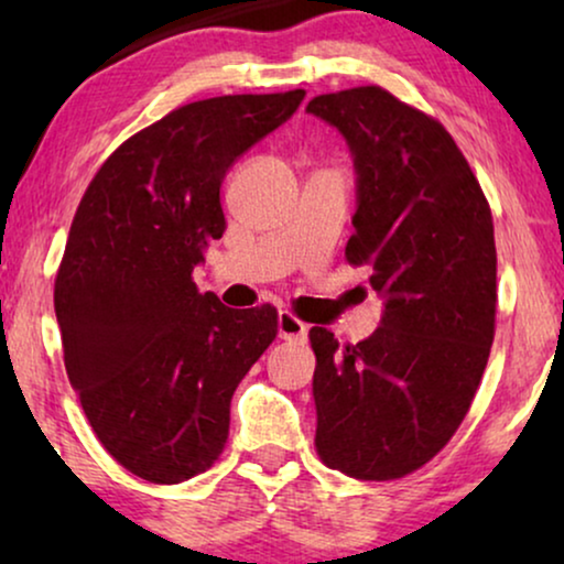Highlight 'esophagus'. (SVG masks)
Here are the masks:
<instances>
[{"label": "esophagus", "mask_w": 564, "mask_h": 564, "mask_svg": "<svg viewBox=\"0 0 564 564\" xmlns=\"http://www.w3.org/2000/svg\"><path fill=\"white\" fill-rule=\"evenodd\" d=\"M276 334H280V338H288V341H305L307 326L290 311H280V315H276Z\"/></svg>", "instance_id": "1"}]
</instances>
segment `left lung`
I'll list each match as a JSON object with an SVG mask.
<instances>
[{"label":"left lung","mask_w":564,"mask_h":564,"mask_svg":"<svg viewBox=\"0 0 564 564\" xmlns=\"http://www.w3.org/2000/svg\"><path fill=\"white\" fill-rule=\"evenodd\" d=\"M357 174L346 259L382 297L372 336L311 328L315 446L330 469L395 480L426 465L469 411L496 334V238L473 169L442 122L380 87L321 95Z\"/></svg>","instance_id":"left-lung-1"}]
</instances>
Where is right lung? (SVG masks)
Wrapping results in <instances>:
<instances>
[{
	"mask_svg": "<svg viewBox=\"0 0 564 564\" xmlns=\"http://www.w3.org/2000/svg\"><path fill=\"white\" fill-rule=\"evenodd\" d=\"M305 91L184 105L128 138L84 192L53 305L66 375L107 452L149 482L218 459L230 398L276 336L272 305L236 311L192 272L223 236L220 184Z\"/></svg>",
	"mask_w": 564,
	"mask_h": 564,
	"instance_id": "right-lung-1",
	"label": "right lung"
}]
</instances>
